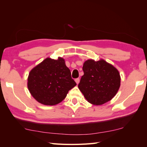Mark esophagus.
<instances>
[{"instance_id":"obj_1","label":"esophagus","mask_w":147,"mask_h":147,"mask_svg":"<svg viewBox=\"0 0 147 147\" xmlns=\"http://www.w3.org/2000/svg\"><path fill=\"white\" fill-rule=\"evenodd\" d=\"M75 82H76L77 85H78V83H80V78H76V79L75 80Z\"/></svg>"}]
</instances>
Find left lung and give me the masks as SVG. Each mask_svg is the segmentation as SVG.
Returning a JSON list of instances; mask_svg holds the SVG:
<instances>
[{"label": "left lung", "instance_id": "1", "mask_svg": "<svg viewBox=\"0 0 147 147\" xmlns=\"http://www.w3.org/2000/svg\"><path fill=\"white\" fill-rule=\"evenodd\" d=\"M83 76L78 85L80 90L90 104H105L116 95L121 85L118 70L112 64L100 59L86 61L83 64Z\"/></svg>", "mask_w": 147, "mask_h": 147}]
</instances>
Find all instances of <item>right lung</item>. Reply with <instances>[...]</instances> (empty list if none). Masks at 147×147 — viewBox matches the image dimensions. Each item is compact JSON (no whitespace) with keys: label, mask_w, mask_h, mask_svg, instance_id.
I'll return each mask as SVG.
<instances>
[{"label":"right lung","mask_w":147,"mask_h":147,"mask_svg":"<svg viewBox=\"0 0 147 147\" xmlns=\"http://www.w3.org/2000/svg\"><path fill=\"white\" fill-rule=\"evenodd\" d=\"M76 85L63 58H47L33 68L28 78V88L36 101L54 105L65 98Z\"/></svg>","instance_id":"obj_1"}]
</instances>
